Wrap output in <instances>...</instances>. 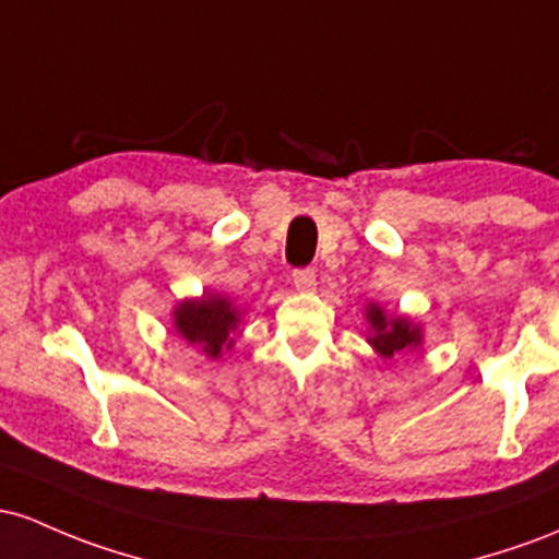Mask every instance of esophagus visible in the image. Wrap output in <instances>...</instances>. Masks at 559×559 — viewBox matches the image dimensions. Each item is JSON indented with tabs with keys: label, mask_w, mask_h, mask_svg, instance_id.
<instances>
[{
	"label": "esophagus",
	"mask_w": 559,
	"mask_h": 559,
	"mask_svg": "<svg viewBox=\"0 0 559 559\" xmlns=\"http://www.w3.org/2000/svg\"><path fill=\"white\" fill-rule=\"evenodd\" d=\"M293 285H296V290L300 293H311L313 287H317V272H313V269H296V272H293Z\"/></svg>",
	"instance_id": "esophagus-1"
}]
</instances>
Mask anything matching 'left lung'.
<instances>
[{
	"instance_id": "left-lung-1",
	"label": "left lung",
	"mask_w": 559,
	"mask_h": 559,
	"mask_svg": "<svg viewBox=\"0 0 559 559\" xmlns=\"http://www.w3.org/2000/svg\"><path fill=\"white\" fill-rule=\"evenodd\" d=\"M367 322L369 332H372V335L367 337V343L374 348V354L385 361H393L396 356L404 354V350L419 348V343H423V330H419V324H415L406 317H388L378 304L367 306Z\"/></svg>"
}]
</instances>
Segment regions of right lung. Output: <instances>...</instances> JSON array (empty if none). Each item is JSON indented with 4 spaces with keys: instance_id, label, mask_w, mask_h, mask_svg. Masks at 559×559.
<instances>
[{
    "instance_id": "right-lung-1",
    "label": "right lung",
    "mask_w": 559,
    "mask_h": 559,
    "mask_svg": "<svg viewBox=\"0 0 559 559\" xmlns=\"http://www.w3.org/2000/svg\"><path fill=\"white\" fill-rule=\"evenodd\" d=\"M240 311L229 298L216 293H203V298L181 300L174 309V328L192 346L203 348L209 359H218L222 350H229L235 343Z\"/></svg>"
}]
</instances>
